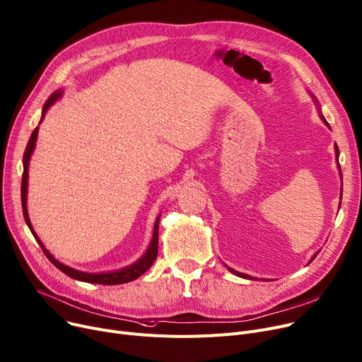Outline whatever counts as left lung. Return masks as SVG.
Returning <instances> with one entry per match:
<instances>
[{
    "label": "left lung",
    "mask_w": 362,
    "mask_h": 362,
    "mask_svg": "<svg viewBox=\"0 0 362 362\" xmlns=\"http://www.w3.org/2000/svg\"><path fill=\"white\" fill-rule=\"evenodd\" d=\"M320 117L325 120V124L329 127V124H327V120L325 119V116H323V115H320ZM329 128H330V127H329ZM334 150H336V160H338V157H339V148H338V146H334ZM339 172H341V167H339ZM341 176H342V173H341ZM316 256H317V255H315V257H316ZM315 257H313V259H315ZM313 259H311V260H313ZM227 269H228L230 272H233L234 275H238V276H242V278H247V279H250V276H249V275H246V274H240V272H237V271H234V269H231V268H228V267H227Z\"/></svg>",
    "instance_id": "8db88e82"
}]
</instances>
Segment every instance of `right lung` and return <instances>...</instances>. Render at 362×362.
Listing matches in <instances>:
<instances>
[{
    "instance_id": "add662e5",
    "label": "right lung",
    "mask_w": 362,
    "mask_h": 362,
    "mask_svg": "<svg viewBox=\"0 0 362 362\" xmlns=\"http://www.w3.org/2000/svg\"><path fill=\"white\" fill-rule=\"evenodd\" d=\"M61 95V91L57 90L55 93H52V95L49 99L46 100L45 106H43V112H42V119L46 113V110L49 109ZM42 122V120H40ZM36 138H37V128L33 131L29 142H28V147H26V151H24V156H23V179H21V206H23V215H24V220H26V224L29 226L32 234L35 235V238L37 240L39 246L42 247L43 253L46 255V257L49 259L55 267L62 271L65 275H68L69 278H74L77 281H83V282H90V284H102V285H117V284H125V282H129V281H134L136 279L138 276H141L144 272H147L151 264L154 263L156 257H157V252H158V223H160V216L156 220V224H154V234H153V240H151V245L148 247V250L146 252V255H144L138 262H135L134 264H131V267L128 268H124L120 271H115V272H107V274H87V272H80L77 269H72L69 267H66V264L58 262L57 259H54V256L47 252L42 242L39 240V237L35 234L33 228H32V224H30V220H29V215H28V205H26V197H28V177H29V161H30V156L35 150V146H36Z\"/></svg>"
}]
</instances>
